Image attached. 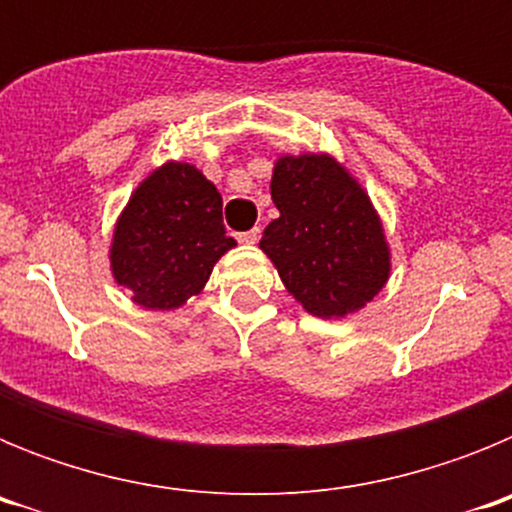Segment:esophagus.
Returning <instances> with one entry per match:
<instances>
[{"mask_svg": "<svg viewBox=\"0 0 512 512\" xmlns=\"http://www.w3.org/2000/svg\"><path fill=\"white\" fill-rule=\"evenodd\" d=\"M259 238H261V228H251V230H246V233H238V241L248 243V246L259 243Z\"/></svg>", "mask_w": 512, "mask_h": 512, "instance_id": "obj_1", "label": "esophagus"}]
</instances>
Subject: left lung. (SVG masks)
I'll use <instances>...</instances> for the list:
<instances>
[{
	"instance_id": "8db88e82",
	"label": "left lung",
	"mask_w": 512,
	"mask_h": 512,
	"mask_svg": "<svg viewBox=\"0 0 512 512\" xmlns=\"http://www.w3.org/2000/svg\"><path fill=\"white\" fill-rule=\"evenodd\" d=\"M279 217L261 238L284 287L318 318H343L390 279V248L372 202L330 156H282L271 176Z\"/></svg>"
}]
</instances>
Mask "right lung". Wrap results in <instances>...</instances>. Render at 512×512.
I'll return each instance as SVG.
<instances>
[{
	"mask_svg": "<svg viewBox=\"0 0 512 512\" xmlns=\"http://www.w3.org/2000/svg\"><path fill=\"white\" fill-rule=\"evenodd\" d=\"M235 246L223 228V197L202 171L169 161L130 197L115 225V282L146 310H174L207 284Z\"/></svg>",
	"mask_w": 512,
	"mask_h": 512,
	"instance_id": "add662e5",
	"label": "right lung"
}]
</instances>
